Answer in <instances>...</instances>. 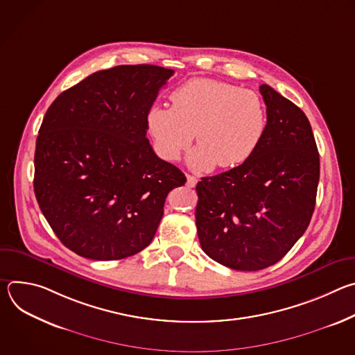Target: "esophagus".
Instances as JSON below:
<instances>
[{"label":"esophagus","instance_id":"34e87169","mask_svg":"<svg viewBox=\"0 0 355 355\" xmlns=\"http://www.w3.org/2000/svg\"><path fill=\"white\" fill-rule=\"evenodd\" d=\"M196 182H198L196 177H193V175H191V174H187V185H188V187L193 188V187L196 185Z\"/></svg>","mask_w":355,"mask_h":355}]
</instances>
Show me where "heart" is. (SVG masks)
<instances>
[{
    "label": "heart",
    "instance_id": "1",
    "mask_svg": "<svg viewBox=\"0 0 355 355\" xmlns=\"http://www.w3.org/2000/svg\"><path fill=\"white\" fill-rule=\"evenodd\" d=\"M173 107L155 104L146 114L148 135L157 155L177 160L191 144L195 170L236 168L260 147L268 126V112L261 95L252 89L211 80L193 78L175 88Z\"/></svg>",
    "mask_w": 355,
    "mask_h": 355
}]
</instances>
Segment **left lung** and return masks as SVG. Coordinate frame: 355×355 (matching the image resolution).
Listing matches in <instances>:
<instances>
[{
  "label": "left lung",
  "instance_id": "left-lung-1",
  "mask_svg": "<svg viewBox=\"0 0 355 355\" xmlns=\"http://www.w3.org/2000/svg\"><path fill=\"white\" fill-rule=\"evenodd\" d=\"M266 136L244 164L196 184L202 250L216 263L259 271L278 263L308 229L320 175L319 151L300 108L267 84Z\"/></svg>",
  "mask_w": 355,
  "mask_h": 355
}]
</instances>
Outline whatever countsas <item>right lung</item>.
I'll return each mask as SVG.
<instances>
[{
    "label": "right lung",
    "mask_w": 355,
    "mask_h": 355,
    "mask_svg": "<svg viewBox=\"0 0 355 355\" xmlns=\"http://www.w3.org/2000/svg\"><path fill=\"white\" fill-rule=\"evenodd\" d=\"M173 74L151 64L101 70L46 111L33 189L47 223L76 254L111 261L141 251L168 192L185 184L146 137V114Z\"/></svg>",
    "instance_id": "1"
}]
</instances>
